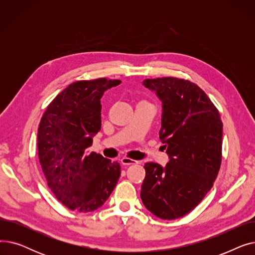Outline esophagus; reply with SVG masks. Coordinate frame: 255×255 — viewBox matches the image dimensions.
I'll return each mask as SVG.
<instances>
[{
    "label": "esophagus",
    "mask_w": 255,
    "mask_h": 255,
    "mask_svg": "<svg viewBox=\"0 0 255 255\" xmlns=\"http://www.w3.org/2000/svg\"><path fill=\"white\" fill-rule=\"evenodd\" d=\"M121 163H122L123 165H131V164H136L138 163L136 160H133V159H130V158H127V157H123L122 159H121Z\"/></svg>",
    "instance_id": "34e87169"
}]
</instances>
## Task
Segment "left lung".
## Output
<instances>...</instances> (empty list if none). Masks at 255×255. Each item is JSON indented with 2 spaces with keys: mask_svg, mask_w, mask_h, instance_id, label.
I'll use <instances>...</instances> for the list:
<instances>
[{
  "mask_svg": "<svg viewBox=\"0 0 255 255\" xmlns=\"http://www.w3.org/2000/svg\"><path fill=\"white\" fill-rule=\"evenodd\" d=\"M162 102L159 137L169 162L144 164L140 197L155 216L172 220L192 211L211 190L221 165L222 121L207 94L177 77L144 79Z\"/></svg>",
  "mask_w": 255,
  "mask_h": 255,
  "instance_id": "obj_1",
  "label": "left lung"
}]
</instances>
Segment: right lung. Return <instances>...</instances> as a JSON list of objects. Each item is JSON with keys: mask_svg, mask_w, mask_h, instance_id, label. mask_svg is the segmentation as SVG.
Listing matches in <instances>:
<instances>
[{"mask_svg": "<svg viewBox=\"0 0 255 255\" xmlns=\"http://www.w3.org/2000/svg\"><path fill=\"white\" fill-rule=\"evenodd\" d=\"M119 79L72 83L53 99L40 121L37 148L47 185L65 207L79 213L100 208L121 175L118 162L89 152L101 129L100 99Z\"/></svg>", "mask_w": 255, "mask_h": 255, "instance_id": "obj_1", "label": "right lung"}]
</instances>
